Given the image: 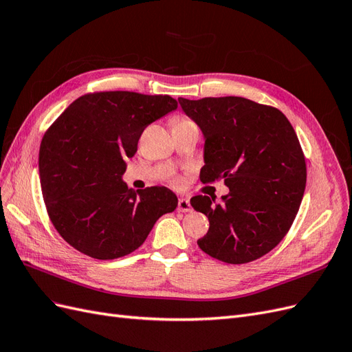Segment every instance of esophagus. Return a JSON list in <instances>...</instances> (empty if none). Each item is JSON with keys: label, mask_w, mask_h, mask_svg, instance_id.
Instances as JSON below:
<instances>
[{"label": "esophagus", "mask_w": 352, "mask_h": 352, "mask_svg": "<svg viewBox=\"0 0 352 352\" xmlns=\"http://www.w3.org/2000/svg\"><path fill=\"white\" fill-rule=\"evenodd\" d=\"M177 210L182 211V212H189L190 210H192L189 199L188 198H180L179 202H177Z\"/></svg>", "instance_id": "1"}]
</instances>
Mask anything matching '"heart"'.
<instances>
[{
  "mask_svg": "<svg viewBox=\"0 0 352 352\" xmlns=\"http://www.w3.org/2000/svg\"><path fill=\"white\" fill-rule=\"evenodd\" d=\"M185 122H189V120H179L177 123H185Z\"/></svg>",
  "mask_w": 352,
  "mask_h": 352,
  "instance_id": "1",
  "label": "heart"
}]
</instances>
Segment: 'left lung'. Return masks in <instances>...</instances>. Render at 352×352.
<instances>
[{
	"label": "left lung",
	"instance_id": "8db88e82",
	"mask_svg": "<svg viewBox=\"0 0 352 352\" xmlns=\"http://www.w3.org/2000/svg\"><path fill=\"white\" fill-rule=\"evenodd\" d=\"M177 101L204 136L201 182L223 179L229 188L221 202L190 198L210 221L198 247L229 264L263 257L285 238L304 197L305 158L292 124L278 109L242 97Z\"/></svg>",
	"mask_w": 352,
	"mask_h": 352
}]
</instances>
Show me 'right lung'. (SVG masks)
Instances as JSON below:
<instances>
[{
    "label": "right lung",
    "instance_id": "right-lung-1",
    "mask_svg": "<svg viewBox=\"0 0 352 352\" xmlns=\"http://www.w3.org/2000/svg\"><path fill=\"white\" fill-rule=\"evenodd\" d=\"M176 109L168 95L95 92L52 123L39 148L41 188L52 225L73 248L97 260L124 257L176 210L168 188L135 192L123 182L145 127Z\"/></svg>",
    "mask_w": 352,
    "mask_h": 352
}]
</instances>
